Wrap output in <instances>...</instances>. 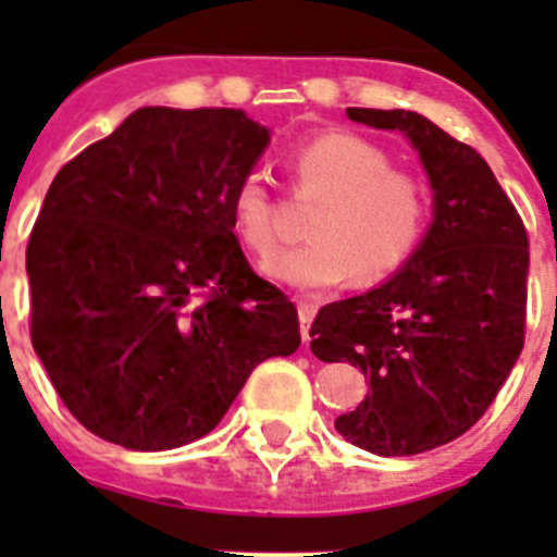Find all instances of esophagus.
Returning <instances> with one entry per match:
<instances>
[{
	"label": "esophagus",
	"mask_w": 557,
	"mask_h": 557,
	"mask_svg": "<svg viewBox=\"0 0 557 557\" xmlns=\"http://www.w3.org/2000/svg\"><path fill=\"white\" fill-rule=\"evenodd\" d=\"M314 314H318V304H312V301H298V321H301L304 343H309V329H312Z\"/></svg>",
	"instance_id": "1"
}]
</instances>
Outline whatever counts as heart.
<instances>
[{
	"label": "heart",
	"mask_w": 557,
	"mask_h": 557,
	"mask_svg": "<svg viewBox=\"0 0 557 557\" xmlns=\"http://www.w3.org/2000/svg\"><path fill=\"white\" fill-rule=\"evenodd\" d=\"M298 195H318L309 218L312 243L275 250L262 270L275 284L318 293L343 284L379 282L416 253L430 220L424 184L393 170L382 147L354 136L326 133L307 141L289 159ZM275 209L259 172L245 175L231 195V231L250 253L275 245Z\"/></svg>",
	"instance_id": "1"
}]
</instances>
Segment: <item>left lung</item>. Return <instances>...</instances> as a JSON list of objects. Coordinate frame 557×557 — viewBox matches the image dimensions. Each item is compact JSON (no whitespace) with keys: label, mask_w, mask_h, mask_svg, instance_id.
<instances>
[{"label":"left lung","mask_w":557,"mask_h":557,"mask_svg":"<svg viewBox=\"0 0 557 557\" xmlns=\"http://www.w3.org/2000/svg\"><path fill=\"white\" fill-rule=\"evenodd\" d=\"M348 120L410 139L430 175L432 225L385 284L326 304L309 348L371 382L334 421L339 435L382 457L421 455L469 432L513 371L528 318V231L480 152L426 116L348 108Z\"/></svg>","instance_id":"left-lung-1"}]
</instances>
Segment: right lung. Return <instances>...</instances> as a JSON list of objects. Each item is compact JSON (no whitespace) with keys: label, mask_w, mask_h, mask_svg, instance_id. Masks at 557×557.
<instances>
[{"label":"right lung","mask_w":557,"mask_h":557,"mask_svg":"<svg viewBox=\"0 0 557 557\" xmlns=\"http://www.w3.org/2000/svg\"><path fill=\"white\" fill-rule=\"evenodd\" d=\"M268 145L239 108L150 106L49 186L27 243L29 337L102 441L191 444L259 362L301 346L298 309L231 231V195Z\"/></svg>","instance_id":"add662e5"}]
</instances>
